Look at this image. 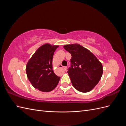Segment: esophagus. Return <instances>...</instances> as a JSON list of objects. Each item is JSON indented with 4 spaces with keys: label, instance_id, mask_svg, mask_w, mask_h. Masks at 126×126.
<instances>
[{
    "label": "esophagus",
    "instance_id": "obj_1",
    "mask_svg": "<svg viewBox=\"0 0 126 126\" xmlns=\"http://www.w3.org/2000/svg\"><path fill=\"white\" fill-rule=\"evenodd\" d=\"M59 67L60 68H63V69H64V70H66L67 69V67H64V66H63L62 64H60V65L59 66Z\"/></svg>",
    "mask_w": 126,
    "mask_h": 126
}]
</instances>
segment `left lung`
I'll list each match as a JSON object with an SVG mask.
<instances>
[{
	"label": "left lung",
	"instance_id": "obj_1",
	"mask_svg": "<svg viewBox=\"0 0 126 126\" xmlns=\"http://www.w3.org/2000/svg\"><path fill=\"white\" fill-rule=\"evenodd\" d=\"M63 48L71 55V66L67 72L72 86L80 92H89L101 79V63L92 52L79 44L67 45Z\"/></svg>",
	"mask_w": 126,
	"mask_h": 126
}]
</instances>
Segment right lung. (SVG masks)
Wrapping results in <instances>:
<instances>
[{
  "mask_svg": "<svg viewBox=\"0 0 126 126\" xmlns=\"http://www.w3.org/2000/svg\"><path fill=\"white\" fill-rule=\"evenodd\" d=\"M58 46L45 44L37 49L26 66V73L32 85L43 92L54 89L60 79L52 69V61Z\"/></svg>",
  "mask_w": 126,
  "mask_h": 126,
  "instance_id": "add662e5",
  "label": "right lung"
}]
</instances>
